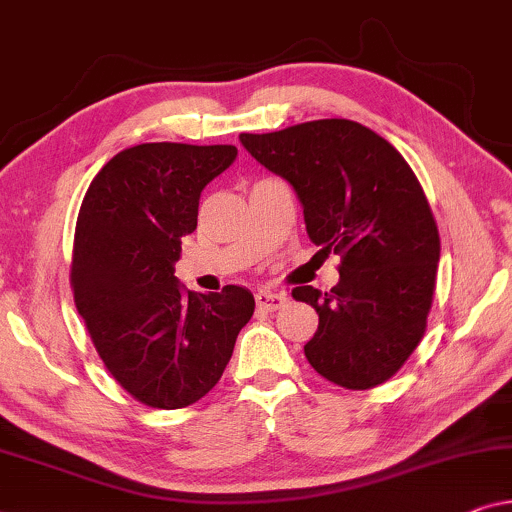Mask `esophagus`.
Instances as JSON below:
<instances>
[{"label":"esophagus","instance_id":"1","mask_svg":"<svg viewBox=\"0 0 512 512\" xmlns=\"http://www.w3.org/2000/svg\"><path fill=\"white\" fill-rule=\"evenodd\" d=\"M286 293H282V291H258L256 293V303H258V307H263V310H270V312H275V310H279V307H284L286 305Z\"/></svg>","mask_w":512,"mask_h":512}]
</instances>
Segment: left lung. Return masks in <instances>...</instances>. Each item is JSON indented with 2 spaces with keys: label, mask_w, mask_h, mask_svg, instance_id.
I'll return each instance as SVG.
<instances>
[{
  "label": "left lung",
  "mask_w": 512,
  "mask_h": 512,
  "mask_svg": "<svg viewBox=\"0 0 512 512\" xmlns=\"http://www.w3.org/2000/svg\"><path fill=\"white\" fill-rule=\"evenodd\" d=\"M240 142L289 181L310 240L342 258L340 282L328 293L293 289L319 314L305 345L310 366L347 389L387 382L422 340L440 261L438 228L415 172L387 139L347 118L244 132Z\"/></svg>",
  "instance_id": "8db88e82"
}]
</instances>
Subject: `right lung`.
Instances as JSON below:
<instances>
[{
	"label": "right lung",
	"mask_w": 512,
	"mask_h": 512,
	"mask_svg": "<svg viewBox=\"0 0 512 512\" xmlns=\"http://www.w3.org/2000/svg\"><path fill=\"white\" fill-rule=\"evenodd\" d=\"M235 158L230 144H137L97 172L81 202L76 310L114 380L151 408H186L209 394L254 314L244 286L193 293L174 277L200 193Z\"/></svg>",
	"instance_id": "1"
}]
</instances>
